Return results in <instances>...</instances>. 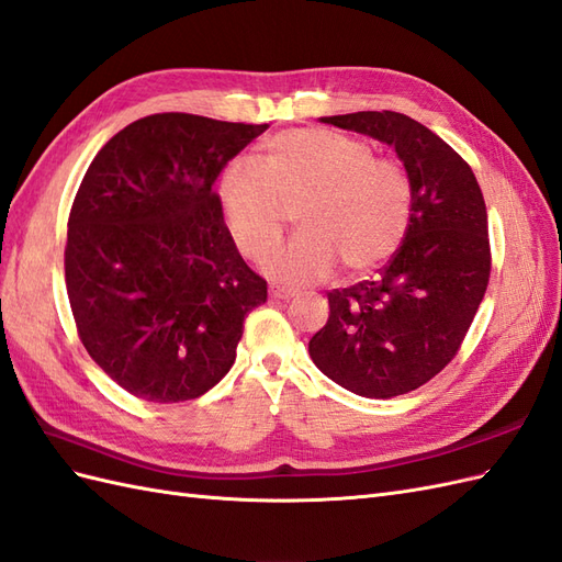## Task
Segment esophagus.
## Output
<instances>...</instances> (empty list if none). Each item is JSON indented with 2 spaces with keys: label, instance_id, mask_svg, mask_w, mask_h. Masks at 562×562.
<instances>
[{
  "label": "esophagus",
  "instance_id": "obj_1",
  "mask_svg": "<svg viewBox=\"0 0 562 562\" xmlns=\"http://www.w3.org/2000/svg\"><path fill=\"white\" fill-rule=\"evenodd\" d=\"M296 292L292 290H284V286H270V299H278V301H290L294 299Z\"/></svg>",
  "mask_w": 562,
  "mask_h": 562
}]
</instances>
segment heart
<instances>
[{"label": "heart", "instance_id": "b5f03b06", "mask_svg": "<svg viewBox=\"0 0 562 562\" xmlns=\"http://www.w3.org/2000/svg\"><path fill=\"white\" fill-rule=\"evenodd\" d=\"M225 221L239 251L263 258L282 239L286 209L301 233L266 261L284 284L327 278L339 261L349 272L384 263L404 241L413 213L408 170L375 156L366 139L325 127H299L266 144L263 166L237 156L221 176Z\"/></svg>", "mask_w": 562, "mask_h": 562}]
</instances>
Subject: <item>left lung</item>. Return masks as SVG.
Masks as SVG:
<instances>
[{
	"label": "left lung",
	"mask_w": 562,
	"mask_h": 562,
	"mask_svg": "<svg viewBox=\"0 0 562 562\" xmlns=\"http://www.w3.org/2000/svg\"><path fill=\"white\" fill-rule=\"evenodd\" d=\"M392 144L413 184L408 233L375 280L327 292L308 353L329 380L368 398L418 390L453 361L492 272L484 196L439 135L396 111L321 119Z\"/></svg>",
	"instance_id": "8db88e82"
}]
</instances>
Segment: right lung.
Returning a JSON list of instances; mask_svg holds the SVG:
<instances>
[{
    "instance_id": "obj_1",
    "label": "right lung",
    "mask_w": 562,
    "mask_h": 562,
    "mask_svg": "<svg viewBox=\"0 0 562 562\" xmlns=\"http://www.w3.org/2000/svg\"><path fill=\"white\" fill-rule=\"evenodd\" d=\"M268 125L154 113L113 135L78 187L66 292L92 361L154 404L199 398L233 368L268 284L244 263L213 182Z\"/></svg>"
}]
</instances>
